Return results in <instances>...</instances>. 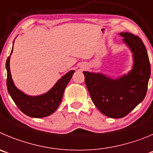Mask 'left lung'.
I'll return each mask as SVG.
<instances>
[{
	"instance_id": "8db88e82",
	"label": "left lung",
	"mask_w": 153,
	"mask_h": 153,
	"mask_svg": "<svg viewBox=\"0 0 153 153\" xmlns=\"http://www.w3.org/2000/svg\"><path fill=\"white\" fill-rule=\"evenodd\" d=\"M124 42L134 56L133 69L114 80L100 73L84 72L91 100L97 108L109 118L126 116L143 100L150 77V63L142 40L129 32H122Z\"/></svg>"
}]
</instances>
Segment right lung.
<instances>
[{"label":"right lung","instance_id":"add662e5","mask_svg":"<svg viewBox=\"0 0 153 153\" xmlns=\"http://www.w3.org/2000/svg\"><path fill=\"white\" fill-rule=\"evenodd\" d=\"M12 52L13 49L10 55ZM10 55L6 62V68L7 72V87L16 105L21 112L32 118H44L53 113L60 104L65 87L72 78L75 71L72 70L65 74L46 94L37 97H30L17 89L14 85L10 69Z\"/></svg>","mask_w":153,"mask_h":153}]
</instances>
